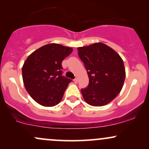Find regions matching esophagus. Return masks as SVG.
<instances>
[{"mask_svg": "<svg viewBox=\"0 0 149 149\" xmlns=\"http://www.w3.org/2000/svg\"><path fill=\"white\" fill-rule=\"evenodd\" d=\"M73 82H74L75 83H78V79H77V78H75V79H73Z\"/></svg>", "mask_w": 149, "mask_h": 149, "instance_id": "esophagus-1", "label": "esophagus"}]
</instances>
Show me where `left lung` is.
Instances as JSON below:
<instances>
[{
  "label": "left lung",
  "mask_w": 149,
  "mask_h": 149,
  "mask_svg": "<svg viewBox=\"0 0 149 149\" xmlns=\"http://www.w3.org/2000/svg\"><path fill=\"white\" fill-rule=\"evenodd\" d=\"M78 50L89 77L88 87L81 90L85 101L93 107L110 103L124 84L125 70L122 58L102 42L78 47Z\"/></svg>",
  "instance_id": "1"
}]
</instances>
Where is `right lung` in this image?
Masks as SVG:
<instances>
[{
    "instance_id": "obj_1",
    "label": "right lung",
    "mask_w": 149,
    "mask_h": 149,
    "mask_svg": "<svg viewBox=\"0 0 149 149\" xmlns=\"http://www.w3.org/2000/svg\"><path fill=\"white\" fill-rule=\"evenodd\" d=\"M73 49L50 43L29 56L22 67L25 88L34 101L44 107H54L61 102L69 78L62 76L61 62Z\"/></svg>"
}]
</instances>
